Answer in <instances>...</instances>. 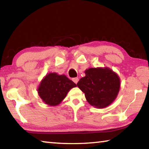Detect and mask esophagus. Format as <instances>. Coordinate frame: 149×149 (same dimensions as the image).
Here are the masks:
<instances>
[{
    "label": "esophagus",
    "mask_w": 149,
    "mask_h": 149,
    "mask_svg": "<svg viewBox=\"0 0 149 149\" xmlns=\"http://www.w3.org/2000/svg\"><path fill=\"white\" fill-rule=\"evenodd\" d=\"M72 81L75 83V84H77V82H78V81H79V79H78L77 77H75V78H73V79H72Z\"/></svg>",
    "instance_id": "obj_1"
}]
</instances>
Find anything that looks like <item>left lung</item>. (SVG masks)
I'll use <instances>...</instances> for the list:
<instances>
[{
	"label": "left lung",
	"instance_id": "left-lung-1",
	"mask_svg": "<svg viewBox=\"0 0 149 149\" xmlns=\"http://www.w3.org/2000/svg\"><path fill=\"white\" fill-rule=\"evenodd\" d=\"M77 87L85 93L87 102L93 107L103 108L116 98L120 90L118 75L108 68H89L85 72Z\"/></svg>",
	"mask_w": 149,
	"mask_h": 149
}]
</instances>
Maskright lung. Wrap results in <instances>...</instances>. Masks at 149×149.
<instances>
[{
    "label": "right lung",
    "instance_id": "add662e5",
    "mask_svg": "<svg viewBox=\"0 0 149 149\" xmlns=\"http://www.w3.org/2000/svg\"><path fill=\"white\" fill-rule=\"evenodd\" d=\"M75 87H76V84L65 75L50 73L42 80L38 93L46 104L56 106L64 99L69 91Z\"/></svg>",
    "mask_w": 149,
    "mask_h": 149
}]
</instances>
